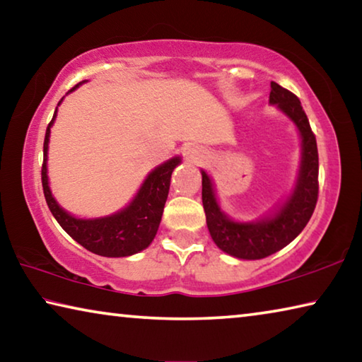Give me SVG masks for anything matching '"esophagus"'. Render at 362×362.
<instances>
[{"label":"esophagus","mask_w":362,"mask_h":362,"mask_svg":"<svg viewBox=\"0 0 362 362\" xmlns=\"http://www.w3.org/2000/svg\"><path fill=\"white\" fill-rule=\"evenodd\" d=\"M187 155H188L189 159H192L193 163H198V161H201V159L204 158V151L201 150V148H198V146H194V148H188Z\"/></svg>","instance_id":"obj_1"}]
</instances>
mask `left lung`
Returning <instances> with one entry per match:
<instances>
[{
  "label": "left lung",
  "instance_id": "obj_1",
  "mask_svg": "<svg viewBox=\"0 0 362 362\" xmlns=\"http://www.w3.org/2000/svg\"><path fill=\"white\" fill-rule=\"evenodd\" d=\"M269 105L292 121L300 137V164L291 192L272 211L255 220H236L220 206L211 175H203V206L212 241L225 254L241 260H260L278 252L302 233L317 201V146L302 103L289 90L272 83Z\"/></svg>",
  "mask_w": 362,
  "mask_h": 362
}]
</instances>
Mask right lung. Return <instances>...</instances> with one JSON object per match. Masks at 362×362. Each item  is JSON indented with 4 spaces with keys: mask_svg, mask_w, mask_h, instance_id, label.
Wrapping results in <instances>:
<instances>
[{
    "mask_svg": "<svg viewBox=\"0 0 362 362\" xmlns=\"http://www.w3.org/2000/svg\"><path fill=\"white\" fill-rule=\"evenodd\" d=\"M83 83L76 84L66 94L76 90ZM62 100L64 97L57 103L52 121L49 122L45 146H42L45 161H42L41 180L49 211L52 212L54 218L57 220L59 225L69 233L73 240L90 250V252L102 257H129L137 254L140 250L148 247L151 241L155 240L159 223H161L164 204H166L169 194L170 175H173V170L182 163V158L174 156L161 163L155 169H151L137 189V193L134 194V198L122 209L108 214V216L93 218L73 216L54 198L47 177L49 137H51V127L57 118V110Z\"/></svg>",
    "mask_w": 362,
    "mask_h": 362,
    "instance_id": "obj_1",
    "label": "right lung"
}]
</instances>
